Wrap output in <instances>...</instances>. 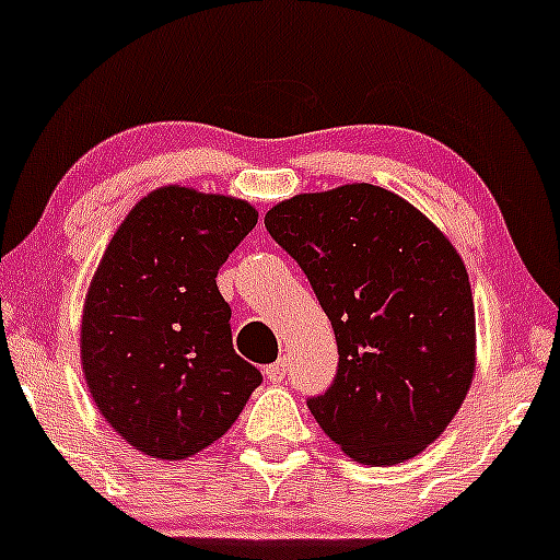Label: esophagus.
Returning <instances> with one entry per match:
<instances>
[{
  "instance_id": "1",
  "label": "esophagus",
  "mask_w": 560,
  "mask_h": 560,
  "mask_svg": "<svg viewBox=\"0 0 560 560\" xmlns=\"http://www.w3.org/2000/svg\"><path fill=\"white\" fill-rule=\"evenodd\" d=\"M264 375H267V381H272V383H280L282 378H285V375H288V360H285V357H282V360H278V362L267 364Z\"/></svg>"
}]
</instances>
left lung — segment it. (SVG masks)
Wrapping results in <instances>:
<instances>
[{
  "mask_svg": "<svg viewBox=\"0 0 560 560\" xmlns=\"http://www.w3.org/2000/svg\"><path fill=\"white\" fill-rule=\"evenodd\" d=\"M264 228L304 269L336 332V381L306 399L319 429L364 466L416 457L474 381L460 254L416 206L368 182L282 200Z\"/></svg>",
  "mask_w": 560,
  "mask_h": 560,
  "instance_id": "obj_1",
  "label": "left lung"
}]
</instances>
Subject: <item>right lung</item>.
I'll use <instances>...</instances> for the list:
<instances>
[{
    "label": "right lung",
    "instance_id": "obj_1",
    "mask_svg": "<svg viewBox=\"0 0 560 560\" xmlns=\"http://www.w3.org/2000/svg\"><path fill=\"white\" fill-rule=\"evenodd\" d=\"M241 198L168 185L137 200L100 259L81 364L103 418L135 450L185 460L224 436L261 373L235 354L217 272L256 228Z\"/></svg>",
    "mask_w": 560,
    "mask_h": 560
}]
</instances>
